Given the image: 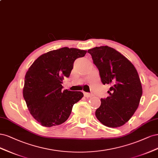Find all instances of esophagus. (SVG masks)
Masks as SVG:
<instances>
[{
    "label": "esophagus",
    "mask_w": 158,
    "mask_h": 158,
    "mask_svg": "<svg viewBox=\"0 0 158 158\" xmlns=\"http://www.w3.org/2000/svg\"><path fill=\"white\" fill-rule=\"evenodd\" d=\"M84 96H85V97H91V96H93V94L90 93H84Z\"/></svg>",
    "instance_id": "esophagus-1"
}]
</instances>
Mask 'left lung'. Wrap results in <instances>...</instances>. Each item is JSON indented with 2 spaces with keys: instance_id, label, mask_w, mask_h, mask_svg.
Returning <instances> with one entry per match:
<instances>
[{
  "instance_id": "left-lung-1",
  "label": "left lung",
  "mask_w": 158,
  "mask_h": 158,
  "mask_svg": "<svg viewBox=\"0 0 158 158\" xmlns=\"http://www.w3.org/2000/svg\"><path fill=\"white\" fill-rule=\"evenodd\" d=\"M88 52L98 69L102 83L111 85L109 96L101 98L96 118L108 127L123 125L138 108L142 94L138 72L123 54L108 46L94 47Z\"/></svg>"
}]
</instances>
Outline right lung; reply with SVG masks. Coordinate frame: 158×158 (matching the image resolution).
Returning a JSON list of instances; mask_svg holds the SVG:
<instances>
[{"label":"right lung","mask_w":158,"mask_h":158,"mask_svg":"<svg viewBox=\"0 0 158 158\" xmlns=\"http://www.w3.org/2000/svg\"><path fill=\"white\" fill-rule=\"evenodd\" d=\"M86 50L61 48L42 54L25 76L23 96L30 114L39 123L50 127L68 119L73 106L83 97L81 91L62 90L64 78L69 77L75 60Z\"/></svg>","instance_id":"1"}]
</instances>
